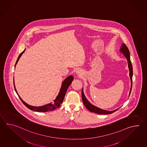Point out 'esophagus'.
<instances>
[{"label":"esophagus","mask_w":147,"mask_h":147,"mask_svg":"<svg viewBox=\"0 0 147 147\" xmlns=\"http://www.w3.org/2000/svg\"><path fill=\"white\" fill-rule=\"evenodd\" d=\"M76 74L79 76H81V75H83V72L80 69H78L77 71H76Z\"/></svg>","instance_id":"34e87169"}]
</instances>
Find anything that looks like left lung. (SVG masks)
I'll return each mask as SVG.
<instances>
[{"instance_id":"left-lung-1","label":"left lung","mask_w":147,"mask_h":147,"mask_svg":"<svg viewBox=\"0 0 147 147\" xmlns=\"http://www.w3.org/2000/svg\"><path fill=\"white\" fill-rule=\"evenodd\" d=\"M120 52L123 53V55L126 57V59H127V61L128 63V68L129 69V76H130V78L131 80V88H130V93H129V95L131 93V91L132 85V75H133V70H132V65L131 62L130 61V52H129L128 48H127V47L126 46V45L125 43H123L121 45V48L120 49ZM82 99L84 105L85 106V107H86L88 111H90L91 112L95 113L96 114H111L113 113L115 111H117L119 108H118L116 110L114 111H106V110H104L100 108H98L96 107L95 106L92 105L90 103V102L88 101V100L86 99V98L85 97V96L84 95V92H83V90L82 89Z\"/></svg>"}]
</instances>
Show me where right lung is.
<instances>
[{
    "mask_svg": "<svg viewBox=\"0 0 147 147\" xmlns=\"http://www.w3.org/2000/svg\"><path fill=\"white\" fill-rule=\"evenodd\" d=\"M25 50H26V49L24 50V51H22L21 53L20 54V55H19L15 64V68L17 63H18V61L19 60L20 57H21V55L24 53ZM73 80H74L73 76L72 75H70L64 80L62 84V86H61V89H60V92L59 93L57 97H56V98L54 99L53 102H51V103H49V104L43 105V106H36V107L28 105V104L25 102L22 99H21L20 96H19L18 93L17 92V90L16 89L15 83H14V78H13V84H14V87H15V89L16 92L18 94V97L21 100V102H23V104L27 107V108L30 109V110H31V111H38V112H47L49 111H54L55 109H56L57 108H59L60 107L61 104L63 102V99L64 98V97L65 95L67 90L68 87H69V86L72 83V81Z\"/></svg>",
    "mask_w": 147,
    "mask_h": 147,
    "instance_id": "right-lung-1",
    "label": "right lung"
}]
</instances>
